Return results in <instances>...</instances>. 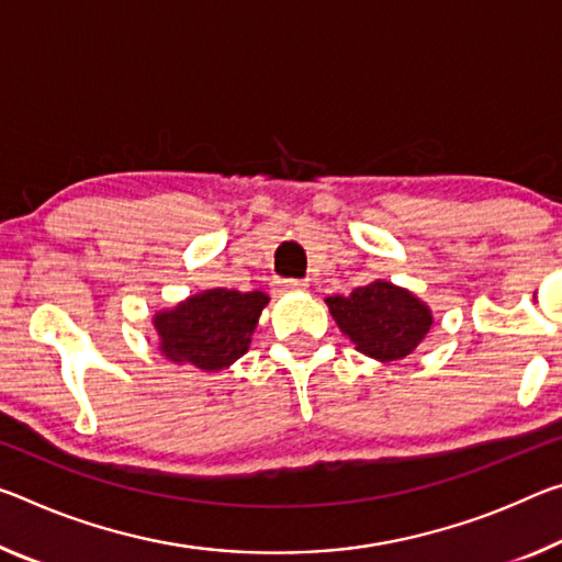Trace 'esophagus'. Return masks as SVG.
<instances>
[{
	"label": "esophagus",
	"instance_id": "34e87169",
	"mask_svg": "<svg viewBox=\"0 0 562 562\" xmlns=\"http://www.w3.org/2000/svg\"><path fill=\"white\" fill-rule=\"evenodd\" d=\"M280 290L282 292H305L307 290V282L305 280H282L280 282Z\"/></svg>",
	"mask_w": 562,
	"mask_h": 562
}]
</instances>
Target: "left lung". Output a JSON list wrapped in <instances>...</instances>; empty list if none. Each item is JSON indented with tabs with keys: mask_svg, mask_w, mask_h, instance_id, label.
<instances>
[{
	"mask_svg": "<svg viewBox=\"0 0 562 562\" xmlns=\"http://www.w3.org/2000/svg\"><path fill=\"white\" fill-rule=\"evenodd\" d=\"M327 307L358 350L380 362L405 358L432 325L427 305L382 280L355 288L350 295L327 297Z\"/></svg>",
	"mask_w": 562,
	"mask_h": 562,
	"instance_id": "8db88e82",
	"label": "left lung"
}]
</instances>
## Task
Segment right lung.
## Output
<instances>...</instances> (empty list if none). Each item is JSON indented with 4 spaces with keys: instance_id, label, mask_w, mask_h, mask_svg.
<instances>
[{
    "instance_id": "1",
    "label": "right lung",
    "mask_w": 562,
    "mask_h": 562,
    "mask_svg": "<svg viewBox=\"0 0 562 562\" xmlns=\"http://www.w3.org/2000/svg\"><path fill=\"white\" fill-rule=\"evenodd\" d=\"M265 305V292L204 290L155 317L159 350L167 360L200 370L227 368L247 352L249 335Z\"/></svg>"
}]
</instances>
